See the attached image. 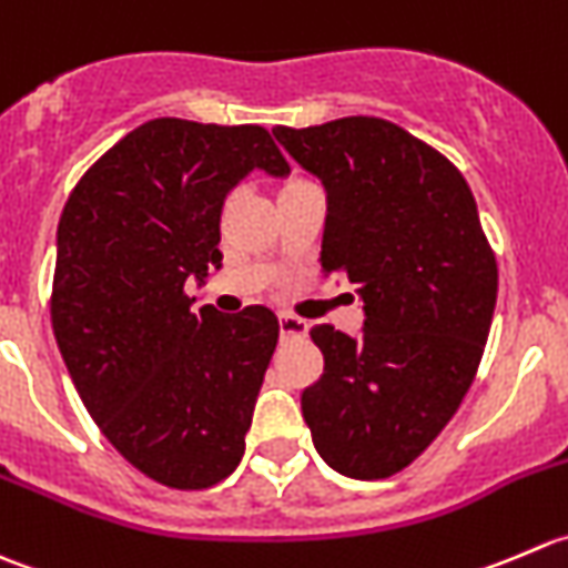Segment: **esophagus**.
Returning a JSON list of instances; mask_svg holds the SVG:
<instances>
[{
  "label": "esophagus",
  "mask_w": 568,
  "mask_h": 568,
  "mask_svg": "<svg viewBox=\"0 0 568 568\" xmlns=\"http://www.w3.org/2000/svg\"><path fill=\"white\" fill-rule=\"evenodd\" d=\"M278 331H282V339H301V336H306V323L301 317H292V314H282Z\"/></svg>",
  "instance_id": "obj_1"
}]
</instances>
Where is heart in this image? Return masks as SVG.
I'll list each match as a JSON object with an SVG mask.
<instances>
[{
    "mask_svg": "<svg viewBox=\"0 0 568 568\" xmlns=\"http://www.w3.org/2000/svg\"><path fill=\"white\" fill-rule=\"evenodd\" d=\"M292 184H301V182H292Z\"/></svg>",
    "mask_w": 568,
    "mask_h": 568,
    "instance_id": "b5f03b06",
    "label": "heart"
}]
</instances>
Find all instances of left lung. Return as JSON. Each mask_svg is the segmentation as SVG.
<instances>
[{"label": "left lung", "instance_id": "left-lung-1", "mask_svg": "<svg viewBox=\"0 0 568 568\" xmlns=\"http://www.w3.org/2000/svg\"><path fill=\"white\" fill-rule=\"evenodd\" d=\"M328 193L320 265L364 303L358 339L314 325L323 375L301 408L323 462L356 480L406 469L473 386L497 262L467 179L397 123L351 115L273 129Z\"/></svg>", "mask_w": 568, "mask_h": 568}]
</instances>
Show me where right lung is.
I'll return each instance as SVG.
<instances>
[{
	"label": "right lung",
	"instance_id": "1",
	"mask_svg": "<svg viewBox=\"0 0 568 568\" xmlns=\"http://www.w3.org/2000/svg\"><path fill=\"white\" fill-rule=\"evenodd\" d=\"M251 171L290 173L267 129L154 118L60 215L52 328L71 381L134 469L184 491L237 469L278 342L271 308L193 312L184 292L221 267L223 201Z\"/></svg>",
	"mask_w": 568,
	"mask_h": 568
}]
</instances>
